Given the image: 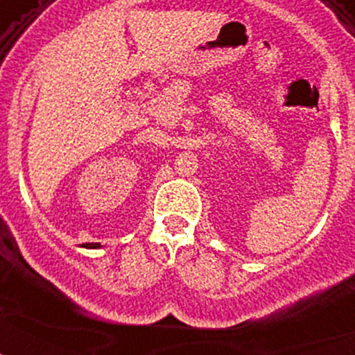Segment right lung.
Here are the masks:
<instances>
[{
    "label": "right lung",
    "instance_id": "1",
    "mask_svg": "<svg viewBox=\"0 0 355 355\" xmlns=\"http://www.w3.org/2000/svg\"><path fill=\"white\" fill-rule=\"evenodd\" d=\"M83 247H87V249H99L101 245H99V243H85Z\"/></svg>",
    "mask_w": 355,
    "mask_h": 355
}]
</instances>
